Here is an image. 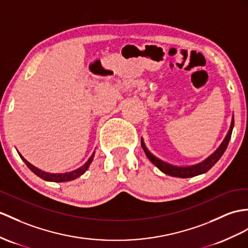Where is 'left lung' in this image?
<instances>
[{
  "label": "left lung",
  "mask_w": 248,
  "mask_h": 248,
  "mask_svg": "<svg viewBox=\"0 0 248 248\" xmlns=\"http://www.w3.org/2000/svg\"><path fill=\"white\" fill-rule=\"evenodd\" d=\"M232 128H233V118L232 121V125H231V128H229V131L227 132V135L224 139V141L222 142V144L219 146V148L216 150V152L211 155L208 158L199 163L197 165L194 166H188V167H178V166H173L168 164V163H165L161 161L160 159L155 158V156L149 153V150L145 146V144L143 142V139H141V145H142V148L144 149V153L145 155H147V158L152 161V163L159 168L161 171H163L166 174H170V176L172 177H178V178H191V177H195L198 176V174H202L204 172L208 171L211 167H213L217 162L220 160V158L222 156V155L224 154V152L226 150L227 146H228V143L229 140H231V137H232Z\"/></svg>",
  "instance_id": "1"
}]
</instances>
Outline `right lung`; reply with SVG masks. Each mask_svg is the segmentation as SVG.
I'll list each match as a JSON object with an SVG mask.
<instances>
[{
    "label": "right lung",
    "mask_w": 248,
    "mask_h": 248,
    "mask_svg": "<svg viewBox=\"0 0 248 248\" xmlns=\"http://www.w3.org/2000/svg\"><path fill=\"white\" fill-rule=\"evenodd\" d=\"M93 155H94V153L92 155V156H90V158L88 159V161L82 167L78 168V170L71 171V172H66V173H48V172H45L43 170H39V168L33 166L32 164H30V163L27 160L24 159V156L22 155H20L21 159L24 162H25V164L27 165V167L29 168L30 170H31L33 173L37 174V176L40 177L41 179H43L45 181H50V182H67V181L75 180V179L78 178L80 176H82V174L88 170L90 163H92L93 160Z\"/></svg>",
    "instance_id": "obj_1"
}]
</instances>
